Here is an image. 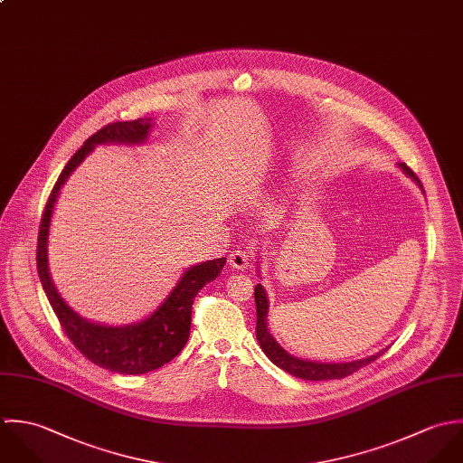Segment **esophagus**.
Masks as SVG:
<instances>
[{
	"mask_svg": "<svg viewBox=\"0 0 463 463\" xmlns=\"http://www.w3.org/2000/svg\"><path fill=\"white\" fill-rule=\"evenodd\" d=\"M252 263V254L249 250H243V249H236L231 252L229 256V265L232 269H238V270H245L249 269Z\"/></svg>",
	"mask_w": 463,
	"mask_h": 463,
	"instance_id": "esophagus-1",
	"label": "esophagus"
}]
</instances>
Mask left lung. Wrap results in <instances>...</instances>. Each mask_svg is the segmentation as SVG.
<instances>
[{
    "instance_id": "1",
    "label": "left lung",
    "mask_w": 463,
    "mask_h": 463,
    "mask_svg": "<svg viewBox=\"0 0 463 463\" xmlns=\"http://www.w3.org/2000/svg\"><path fill=\"white\" fill-rule=\"evenodd\" d=\"M402 168V172L411 177L417 184L422 187L419 177L404 165L401 163L399 165ZM254 298H256V309H258V324H256V336H258V342L263 349V353L269 356V360L278 365L279 369L295 375V377H300V379H307V381H326V379H342L345 375H351L354 373L356 370L362 369V367H367L369 364H372L373 360H377L384 351L369 356V358H364V360H356V362H347V364H315V362H306V360H298L291 354H288L278 342L274 340V336L270 335L269 331V326H267V313H269V298H267V291L261 284H256V289H254Z\"/></svg>"
}]
</instances>
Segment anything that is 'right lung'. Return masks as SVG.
Instances as JSON below:
<instances>
[{
  "mask_svg": "<svg viewBox=\"0 0 463 463\" xmlns=\"http://www.w3.org/2000/svg\"><path fill=\"white\" fill-rule=\"evenodd\" d=\"M150 127V118L116 121L101 127L90 139H86L84 146H80L68 161L50 193L37 238V272L66 336L94 365L118 373H146L172 362L183 351L189 338L193 300L207 282L220 276L225 265V258H220L187 269L166 300L148 318L134 326L112 327L90 322L75 313L59 295L48 272V234L53 205L61 187L96 145H137L146 139Z\"/></svg>",
  "mask_w": 463,
  "mask_h": 463,
  "instance_id": "add662e5",
  "label": "right lung"
}]
</instances>
